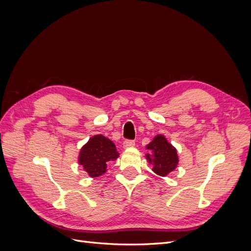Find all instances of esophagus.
Masks as SVG:
<instances>
[{"label":"esophagus","mask_w":251,"mask_h":251,"mask_svg":"<svg viewBox=\"0 0 251 251\" xmlns=\"http://www.w3.org/2000/svg\"><path fill=\"white\" fill-rule=\"evenodd\" d=\"M134 146H135V141L134 140H126L123 143L124 149H130V148H133Z\"/></svg>","instance_id":"esophagus-1"}]
</instances>
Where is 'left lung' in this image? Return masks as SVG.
I'll use <instances>...</instances> for the list:
<instances>
[{
    "label": "left lung",
    "instance_id": "8db88e82",
    "mask_svg": "<svg viewBox=\"0 0 251 251\" xmlns=\"http://www.w3.org/2000/svg\"><path fill=\"white\" fill-rule=\"evenodd\" d=\"M147 149L151 151V154L146 155L148 161L153 165V172L159 176H168L177 168L179 162L177 150L166 140L163 135H157L148 144Z\"/></svg>",
    "mask_w": 251,
    "mask_h": 251
}]
</instances>
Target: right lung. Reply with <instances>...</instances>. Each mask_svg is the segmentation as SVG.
<instances>
[{
  "label": "right lung",
  "instance_id": "right-lung-1",
  "mask_svg": "<svg viewBox=\"0 0 251 251\" xmlns=\"http://www.w3.org/2000/svg\"><path fill=\"white\" fill-rule=\"evenodd\" d=\"M119 157L115 144L102 135H95L83 146L79 151L78 163L90 177L96 178L107 172L109 161Z\"/></svg>",
  "mask_w": 251,
  "mask_h": 251
}]
</instances>
